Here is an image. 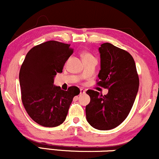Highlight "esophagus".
I'll return each mask as SVG.
<instances>
[{
    "mask_svg": "<svg viewBox=\"0 0 159 159\" xmlns=\"http://www.w3.org/2000/svg\"><path fill=\"white\" fill-rule=\"evenodd\" d=\"M85 93V90L83 89H80V93L81 94H83V93Z\"/></svg>",
    "mask_w": 159,
    "mask_h": 159,
    "instance_id": "obj_1",
    "label": "esophagus"
}]
</instances>
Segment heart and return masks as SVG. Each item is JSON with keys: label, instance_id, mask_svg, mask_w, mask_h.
Returning a JSON list of instances; mask_svg holds the SVG:
<instances>
[{"label": "heart", "instance_id": "b5f03b06", "mask_svg": "<svg viewBox=\"0 0 159 159\" xmlns=\"http://www.w3.org/2000/svg\"><path fill=\"white\" fill-rule=\"evenodd\" d=\"M82 57H83V58H85V57H91L93 56H92L91 54H89V53H83V54H82Z\"/></svg>", "mask_w": 159, "mask_h": 159}]
</instances>
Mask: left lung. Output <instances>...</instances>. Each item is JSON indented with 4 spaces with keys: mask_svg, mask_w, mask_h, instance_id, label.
<instances>
[{
    "mask_svg": "<svg viewBox=\"0 0 159 159\" xmlns=\"http://www.w3.org/2000/svg\"><path fill=\"white\" fill-rule=\"evenodd\" d=\"M100 70L97 84L108 89L106 95L88 90L91 101L86 105V119L97 130L115 128L127 118L139 86L136 64L126 51L109 43L101 45Z\"/></svg>",
    "mask_w": 159,
    "mask_h": 159,
    "instance_id": "8db88e82",
    "label": "left lung"
}]
</instances>
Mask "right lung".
<instances>
[{"mask_svg":"<svg viewBox=\"0 0 159 159\" xmlns=\"http://www.w3.org/2000/svg\"><path fill=\"white\" fill-rule=\"evenodd\" d=\"M72 54L70 44L47 41L33 47L21 66L19 81L23 106L29 116L42 126L61 125L73 98L80 93L76 86L64 91L54 85L57 73H61Z\"/></svg>","mask_w":159,"mask_h":159,"instance_id":"right-lung-1","label":"right lung"}]
</instances>
